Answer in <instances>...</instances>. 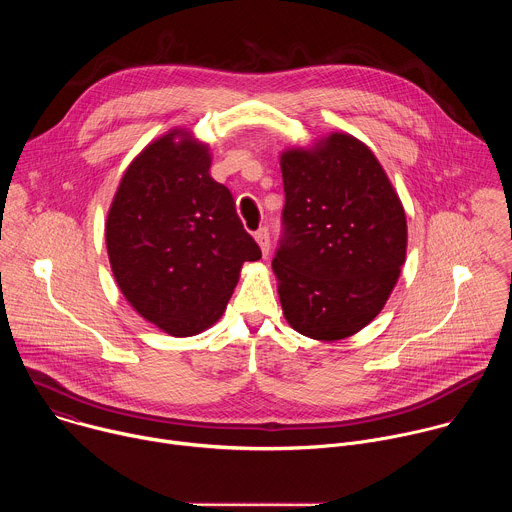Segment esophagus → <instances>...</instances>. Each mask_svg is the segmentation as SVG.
<instances>
[{
    "label": "esophagus",
    "instance_id": "obj_1",
    "mask_svg": "<svg viewBox=\"0 0 512 512\" xmlns=\"http://www.w3.org/2000/svg\"><path fill=\"white\" fill-rule=\"evenodd\" d=\"M255 241L259 243L261 253L267 257L269 255V231H267V227H261L259 231H255Z\"/></svg>",
    "mask_w": 512,
    "mask_h": 512
}]
</instances>
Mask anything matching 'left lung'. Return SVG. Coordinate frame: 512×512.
<instances>
[{"label": "left lung", "mask_w": 512, "mask_h": 512, "mask_svg": "<svg viewBox=\"0 0 512 512\" xmlns=\"http://www.w3.org/2000/svg\"><path fill=\"white\" fill-rule=\"evenodd\" d=\"M283 235L273 257L287 324L342 340L387 304L407 253L403 204L375 154L348 133L281 154Z\"/></svg>", "instance_id": "obj_1"}]
</instances>
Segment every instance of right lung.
<instances>
[{"label": "right lung", "instance_id": "obj_1", "mask_svg": "<svg viewBox=\"0 0 512 512\" xmlns=\"http://www.w3.org/2000/svg\"><path fill=\"white\" fill-rule=\"evenodd\" d=\"M210 162L208 145L190 131H168L129 164L107 214V253L121 294L170 336L210 328L243 263L261 259Z\"/></svg>", "mask_w": 512, "mask_h": 512}]
</instances>
